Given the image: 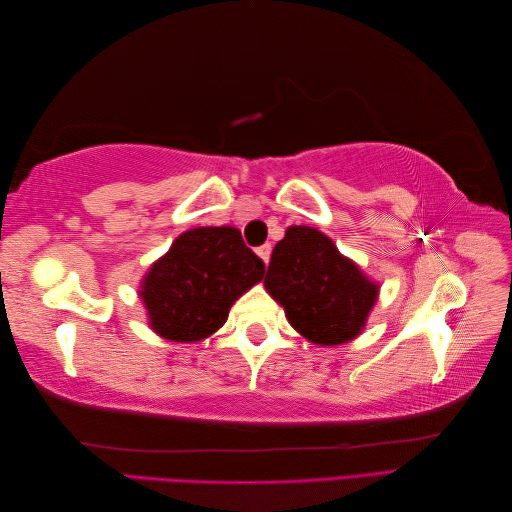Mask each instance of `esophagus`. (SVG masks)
Wrapping results in <instances>:
<instances>
[{"label":"esophagus","instance_id":"obj_1","mask_svg":"<svg viewBox=\"0 0 512 512\" xmlns=\"http://www.w3.org/2000/svg\"><path fill=\"white\" fill-rule=\"evenodd\" d=\"M271 243H265V245H260L258 250H256V254L262 258V262H265V265H269V258H271Z\"/></svg>","mask_w":512,"mask_h":512}]
</instances>
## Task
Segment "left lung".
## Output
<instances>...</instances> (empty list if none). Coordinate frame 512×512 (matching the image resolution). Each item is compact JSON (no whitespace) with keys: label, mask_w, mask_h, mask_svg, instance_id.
Here are the masks:
<instances>
[{"label":"left lung","mask_w":512,"mask_h":512,"mask_svg":"<svg viewBox=\"0 0 512 512\" xmlns=\"http://www.w3.org/2000/svg\"><path fill=\"white\" fill-rule=\"evenodd\" d=\"M265 288L292 327L320 346L359 335L380 290L327 235L309 226H290L277 241Z\"/></svg>","instance_id":"obj_1"}]
</instances>
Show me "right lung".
Here are the masks:
<instances>
[{
  "mask_svg": "<svg viewBox=\"0 0 512 512\" xmlns=\"http://www.w3.org/2000/svg\"><path fill=\"white\" fill-rule=\"evenodd\" d=\"M265 275L262 262L232 226L183 232L153 262L141 284L149 327L170 342H200L218 331L232 303Z\"/></svg>",
  "mask_w": 512,
  "mask_h": 512,
  "instance_id": "1",
  "label": "right lung"
}]
</instances>
